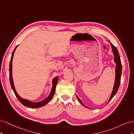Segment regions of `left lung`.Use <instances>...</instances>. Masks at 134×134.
<instances>
[{
	"label": "left lung",
	"instance_id": "1",
	"mask_svg": "<svg viewBox=\"0 0 134 134\" xmlns=\"http://www.w3.org/2000/svg\"><path fill=\"white\" fill-rule=\"evenodd\" d=\"M109 43H110V44H111V46H112V51H113V53L114 57V62H115V63H116V67L115 82H114L113 89L112 91V94H111V95H110V97L109 99L108 102L111 100V99L113 98V97L114 96V95H115V94L117 92V90H118V88H119V86L120 85L121 76V74H122V64H121V62L119 53H118V52L117 49L115 47H114V46L111 43H110V42H109ZM76 97H77L79 101L81 103L84 107H85L82 103V102H81V100L78 98L77 95H76Z\"/></svg>",
	"mask_w": 134,
	"mask_h": 134
}]
</instances>
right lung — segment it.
Here are the masks:
<instances>
[{"instance_id":"1","label":"right lung","mask_w":134,"mask_h":134,"mask_svg":"<svg viewBox=\"0 0 134 134\" xmlns=\"http://www.w3.org/2000/svg\"><path fill=\"white\" fill-rule=\"evenodd\" d=\"M17 46L16 48H15V49H14V51H13L12 57H11V59H10V63H9V80H10V83L11 87H12V89L13 90L14 93L15 95H16V97L18 99V100L20 101L23 105L26 106V107H27L31 108H36L41 107H43V106L45 105V104H47V103L49 101H50L52 99V98H53V95H54V94L56 85L57 84V82H58V77H56L55 78L53 79V86H52V90H51V93H50V94L49 95V96L47 98L45 99L44 100H43V101L37 102V103H33V102H31V101H30L29 100L23 99L21 97H20V96H19V95L17 93L16 90H15L14 83H13V79H12V59H13V55H14V53L15 52V50H16V48L17 47Z\"/></svg>"}]
</instances>
